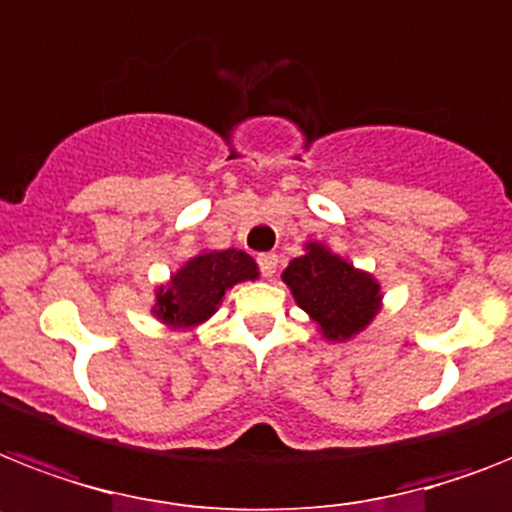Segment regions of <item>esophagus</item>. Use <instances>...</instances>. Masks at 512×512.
Wrapping results in <instances>:
<instances>
[{
    "label": "esophagus",
    "instance_id": "1",
    "mask_svg": "<svg viewBox=\"0 0 512 512\" xmlns=\"http://www.w3.org/2000/svg\"><path fill=\"white\" fill-rule=\"evenodd\" d=\"M277 253H259V256H256V264H259V269H261V274H264V277H272L274 272H277Z\"/></svg>",
    "mask_w": 512,
    "mask_h": 512
}]
</instances>
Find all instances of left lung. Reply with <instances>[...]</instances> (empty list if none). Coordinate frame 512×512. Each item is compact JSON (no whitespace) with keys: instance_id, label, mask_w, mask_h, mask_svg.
<instances>
[{"instance_id":"1","label":"left lung","mask_w":512,"mask_h":512,"mask_svg":"<svg viewBox=\"0 0 512 512\" xmlns=\"http://www.w3.org/2000/svg\"><path fill=\"white\" fill-rule=\"evenodd\" d=\"M282 280L293 290L298 306L314 316L332 340L356 335L377 314V282L316 243L308 246L306 256L290 261Z\"/></svg>"}]
</instances>
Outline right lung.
Wrapping results in <instances>:
<instances>
[{"label": "right lung", "mask_w": 512, "mask_h": 512, "mask_svg": "<svg viewBox=\"0 0 512 512\" xmlns=\"http://www.w3.org/2000/svg\"><path fill=\"white\" fill-rule=\"evenodd\" d=\"M259 266L243 251H214L190 259L172 277L170 290L159 295L156 316L170 324H198L217 311L225 290L235 282L256 280Z\"/></svg>", "instance_id": "obj_1"}]
</instances>
